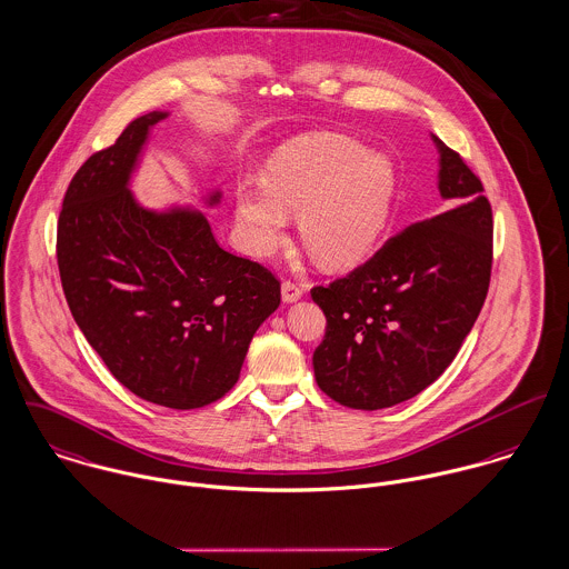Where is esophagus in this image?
Segmentation results:
<instances>
[{"mask_svg":"<svg viewBox=\"0 0 569 569\" xmlns=\"http://www.w3.org/2000/svg\"><path fill=\"white\" fill-rule=\"evenodd\" d=\"M281 297H283L286 303H295V301H299L303 297V290L295 281H283L281 283Z\"/></svg>","mask_w":569,"mask_h":569,"instance_id":"obj_1","label":"esophagus"}]
</instances>
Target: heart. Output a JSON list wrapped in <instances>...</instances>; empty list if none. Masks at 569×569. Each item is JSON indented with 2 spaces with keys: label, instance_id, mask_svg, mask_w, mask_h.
Wrapping results in <instances>:
<instances>
[{
  "label": "heart",
  "instance_id": "1",
  "mask_svg": "<svg viewBox=\"0 0 569 569\" xmlns=\"http://www.w3.org/2000/svg\"><path fill=\"white\" fill-rule=\"evenodd\" d=\"M396 199L392 160L340 133L318 131L281 144L266 162L262 186L236 190L247 249L272 256L299 214L309 256L327 268L363 260L379 242Z\"/></svg>",
  "mask_w": 569,
  "mask_h": 569
}]
</instances>
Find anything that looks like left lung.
<instances>
[{
  "label": "left lung",
  "mask_w": 569,
  "mask_h": 569,
  "mask_svg": "<svg viewBox=\"0 0 569 569\" xmlns=\"http://www.w3.org/2000/svg\"><path fill=\"white\" fill-rule=\"evenodd\" d=\"M436 142L439 214L409 222L349 274L311 288L327 318L311 359L316 383L350 409H386L429 388L489 290L491 206L463 158Z\"/></svg>",
  "instance_id": "obj_1"
}]
</instances>
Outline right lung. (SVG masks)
<instances>
[{
	"label": "right lung",
	"instance_id": "1",
	"mask_svg": "<svg viewBox=\"0 0 569 569\" xmlns=\"http://www.w3.org/2000/svg\"><path fill=\"white\" fill-rule=\"evenodd\" d=\"M164 117L133 119L80 167L62 201L56 258L69 309L114 379L142 400L197 409L236 386L281 283L224 251L199 212L158 214L133 201L131 169Z\"/></svg>",
	"mask_w": 569,
	"mask_h": 569
}]
</instances>
